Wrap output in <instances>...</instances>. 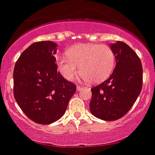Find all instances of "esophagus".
Masks as SVG:
<instances>
[{"instance_id": "obj_1", "label": "esophagus", "mask_w": 155, "mask_h": 155, "mask_svg": "<svg viewBox=\"0 0 155 155\" xmlns=\"http://www.w3.org/2000/svg\"><path fill=\"white\" fill-rule=\"evenodd\" d=\"M76 89H77V91H81L83 89V87H80V86H77V87H76Z\"/></svg>"}]
</instances>
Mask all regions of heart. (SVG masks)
I'll list each match as a JSON object with an SVG mask.
<instances>
[{
  "label": "heart",
  "mask_w": 155,
  "mask_h": 155,
  "mask_svg": "<svg viewBox=\"0 0 155 155\" xmlns=\"http://www.w3.org/2000/svg\"><path fill=\"white\" fill-rule=\"evenodd\" d=\"M65 54L58 58V68L68 81L76 79L79 67L83 79L91 83H101L111 76L115 66V53L105 44H78Z\"/></svg>",
  "instance_id": "heart-1"
}]
</instances>
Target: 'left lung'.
<instances>
[{
  "label": "left lung",
  "mask_w": 155,
  "mask_h": 155,
  "mask_svg": "<svg viewBox=\"0 0 155 155\" xmlns=\"http://www.w3.org/2000/svg\"><path fill=\"white\" fill-rule=\"evenodd\" d=\"M116 65L110 77L93 87L90 111L97 118L115 121L130 111L140 94L143 68L140 59L130 46L122 41L110 44Z\"/></svg>",
  "instance_id": "1"
}]
</instances>
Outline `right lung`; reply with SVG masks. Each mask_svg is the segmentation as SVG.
Here are the masks:
<instances>
[{
	"mask_svg": "<svg viewBox=\"0 0 155 155\" xmlns=\"http://www.w3.org/2000/svg\"><path fill=\"white\" fill-rule=\"evenodd\" d=\"M57 48L52 41L34 43L15 65V99L24 114L38 124H51L61 118L76 90L58 72Z\"/></svg>",
	"mask_w": 155,
	"mask_h": 155,
	"instance_id": "add662e5",
	"label": "right lung"
}]
</instances>
